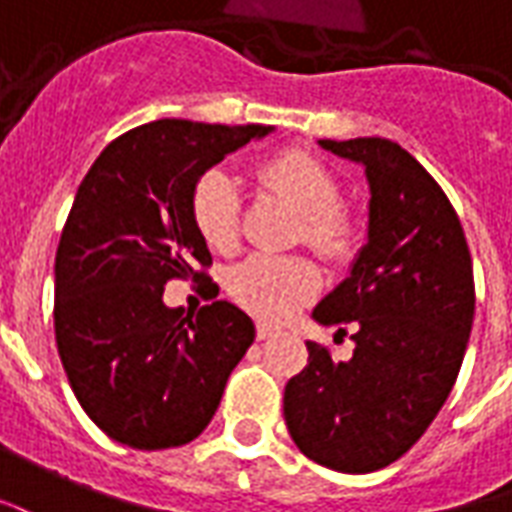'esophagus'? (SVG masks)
I'll use <instances>...</instances> for the list:
<instances>
[{"mask_svg":"<svg viewBox=\"0 0 512 512\" xmlns=\"http://www.w3.org/2000/svg\"><path fill=\"white\" fill-rule=\"evenodd\" d=\"M272 335H275V327H270V324H256V338L259 341H267Z\"/></svg>","mask_w":512,"mask_h":512,"instance_id":"obj_1","label":"esophagus"}]
</instances>
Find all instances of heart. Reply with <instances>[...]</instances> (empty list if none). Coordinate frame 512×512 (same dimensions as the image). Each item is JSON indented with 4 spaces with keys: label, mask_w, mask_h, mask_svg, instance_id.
I'll list each match as a JSON object with an SVG mask.
<instances>
[{
    "label": "heart",
    "mask_w": 512,
    "mask_h": 512,
    "mask_svg": "<svg viewBox=\"0 0 512 512\" xmlns=\"http://www.w3.org/2000/svg\"><path fill=\"white\" fill-rule=\"evenodd\" d=\"M264 188L300 212L302 240L327 259H341L349 253L357 234L352 212L338 204L341 185L327 163L305 152L289 149L264 160L256 171ZM190 215L201 240L212 251H231L240 240V193L237 182L226 171H207L193 185ZM322 286V272L302 256H251L237 264L229 275V292L234 302L264 322L289 319L302 302L316 297Z\"/></svg>",
    "instance_id": "heart-1"
}]
</instances>
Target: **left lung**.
Wrapping results in <instances>:
<instances>
[{
	"instance_id": "8db88e82",
	"label": "left lung",
	"mask_w": 512,
	"mask_h": 512,
	"mask_svg": "<svg viewBox=\"0 0 512 512\" xmlns=\"http://www.w3.org/2000/svg\"><path fill=\"white\" fill-rule=\"evenodd\" d=\"M363 163L368 242L313 319L352 327L341 363L308 341V365L283 393L294 445L316 464L365 475L398 461L434 423L453 390L475 319L472 256L436 179L387 138H322Z\"/></svg>"
}]
</instances>
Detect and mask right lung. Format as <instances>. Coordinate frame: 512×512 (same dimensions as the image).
Here are the masks:
<instances>
[{"instance_id": "add662e5", "label": "right lung", "mask_w": 512, "mask_h": 512, "mask_svg": "<svg viewBox=\"0 0 512 512\" xmlns=\"http://www.w3.org/2000/svg\"><path fill=\"white\" fill-rule=\"evenodd\" d=\"M270 130L158 119L114 138L78 185L54 261V333L78 404L119 445L193 442L256 338L237 305L218 300L185 316L163 289L210 278L193 185Z\"/></svg>"}]
</instances>
